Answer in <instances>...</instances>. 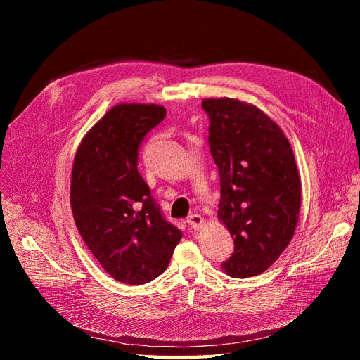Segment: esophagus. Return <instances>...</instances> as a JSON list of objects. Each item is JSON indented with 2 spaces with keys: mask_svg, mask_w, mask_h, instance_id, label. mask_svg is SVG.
<instances>
[{
  "mask_svg": "<svg viewBox=\"0 0 360 360\" xmlns=\"http://www.w3.org/2000/svg\"><path fill=\"white\" fill-rule=\"evenodd\" d=\"M188 224L193 228V230H200V228L204 225V219L200 214H191L188 217Z\"/></svg>",
  "mask_w": 360,
  "mask_h": 360,
  "instance_id": "obj_1",
  "label": "esophagus"
}]
</instances>
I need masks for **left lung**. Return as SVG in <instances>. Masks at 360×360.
I'll return each instance as SVG.
<instances>
[{
	"label": "left lung",
	"mask_w": 360,
	"mask_h": 360,
	"mask_svg": "<svg viewBox=\"0 0 360 360\" xmlns=\"http://www.w3.org/2000/svg\"><path fill=\"white\" fill-rule=\"evenodd\" d=\"M209 144L221 177L219 219L234 238L222 263L233 278L266 271L291 242L302 184L281 127L257 106L230 97L204 99Z\"/></svg>",
	"instance_id": "left-lung-1"
}]
</instances>
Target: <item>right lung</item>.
<instances>
[{
	"instance_id": "add662e5",
	"label": "right lung",
	"mask_w": 360,
	"mask_h": 360,
	"mask_svg": "<svg viewBox=\"0 0 360 360\" xmlns=\"http://www.w3.org/2000/svg\"><path fill=\"white\" fill-rule=\"evenodd\" d=\"M167 115L155 103H120L76 150L70 205L91 254L115 281L141 285L162 275L181 231L160 213L138 172V148Z\"/></svg>"
}]
</instances>
